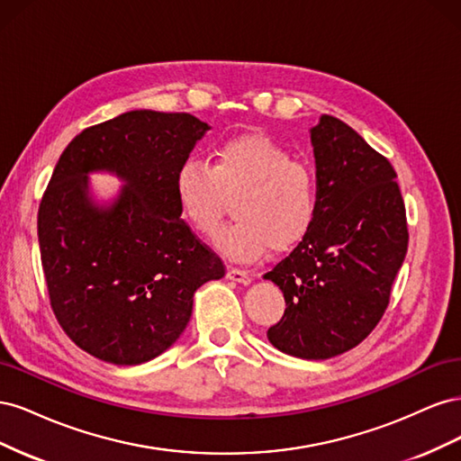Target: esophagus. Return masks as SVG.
I'll use <instances>...</instances> for the list:
<instances>
[{"label":"esophagus","instance_id":"esophagus-1","mask_svg":"<svg viewBox=\"0 0 461 461\" xmlns=\"http://www.w3.org/2000/svg\"><path fill=\"white\" fill-rule=\"evenodd\" d=\"M227 278H229V281L240 283V285H249V283H252V275L242 271V269H236V267H230L227 271Z\"/></svg>","mask_w":461,"mask_h":461}]
</instances>
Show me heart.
Returning <instances> with one entry per match:
<instances>
[{
	"label": "heart",
	"instance_id": "b5f03b06",
	"mask_svg": "<svg viewBox=\"0 0 461 461\" xmlns=\"http://www.w3.org/2000/svg\"><path fill=\"white\" fill-rule=\"evenodd\" d=\"M175 194L185 219L202 234L215 230L234 200L239 221L222 227L213 242L236 261L296 246L317 215L310 167L292 161L286 148L258 132L217 144L212 161L186 158L175 173Z\"/></svg>",
	"mask_w": 461,
	"mask_h": 461
}]
</instances>
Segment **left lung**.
<instances>
[{"label":"left lung","mask_w":461,"mask_h":461,"mask_svg":"<svg viewBox=\"0 0 461 461\" xmlns=\"http://www.w3.org/2000/svg\"><path fill=\"white\" fill-rule=\"evenodd\" d=\"M310 134L317 215L302 242L263 275L286 302L267 339L288 356L329 359L381 321L408 252V222L384 156L337 117L321 115Z\"/></svg>","instance_id":"left-lung-1"}]
</instances>
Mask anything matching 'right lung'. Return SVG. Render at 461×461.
<instances>
[{
    "label": "right lung",
    "mask_w": 461,
    "mask_h": 461,
    "mask_svg": "<svg viewBox=\"0 0 461 461\" xmlns=\"http://www.w3.org/2000/svg\"><path fill=\"white\" fill-rule=\"evenodd\" d=\"M209 124L190 113L136 109L85 129L65 148L38 209L51 310L90 356L138 366L186 329L194 292L225 275L221 258L180 219L175 173ZM128 183L107 206L87 173Z\"/></svg>",
    "instance_id": "add662e5"
}]
</instances>
